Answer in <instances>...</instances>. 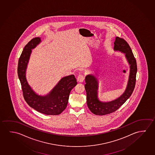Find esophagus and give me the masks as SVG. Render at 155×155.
<instances>
[{"label":"esophagus","instance_id":"esophagus-1","mask_svg":"<svg viewBox=\"0 0 155 155\" xmlns=\"http://www.w3.org/2000/svg\"><path fill=\"white\" fill-rule=\"evenodd\" d=\"M84 77L82 74H79L77 77V81H78L79 83H82L84 81Z\"/></svg>","mask_w":155,"mask_h":155}]
</instances>
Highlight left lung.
<instances>
[{
	"mask_svg": "<svg viewBox=\"0 0 155 155\" xmlns=\"http://www.w3.org/2000/svg\"><path fill=\"white\" fill-rule=\"evenodd\" d=\"M115 50L126 54L127 60L130 64V74L128 83L124 94L117 98L108 103H103L98 100L97 95L98 81L93 74H88L85 78V88L87 95V105L91 112L98 115H104L114 112L126 101L133 92L136 81L137 64L131 48L124 38L116 37L114 42Z\"/></svg>",
	"mask_w": 155,
	"mask_h": 155,
	"instance_id": "1",
	"label": "left lung"
}]
</instances>
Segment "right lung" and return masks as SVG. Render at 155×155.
I'll return each mask as SVG.
<instances>
[{"label":"right lung","instance_id":"add662e5","mask_svg":"<svg viewBox=\"0 0 155 155\" xmlns=\"http://www.w3.org/2000/svg\"><path fill=\"white\" fill-rule=\"evenodd\" d=\"M41 42L40 38H32L25 46L19 57L18 75L21 85L24 99L28 105L44 114H60L66 108L70 91L77 84L74 75L65 77L57 84L50 93L45 97L37 95L29 86L26 78V69L31 49Z\"/></svg>","mask_w":155,"mask_h":155}]
</instances>
